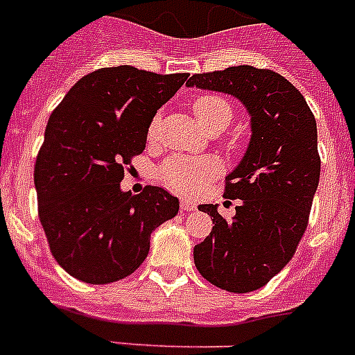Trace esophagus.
Wrapping results in <instances>:
<instances>
[{
	"mask_svg": "<svg viewBox=\"0 0 355 355\" xmlns=\"http://www.w3.org/2000/svg\"><path fill=\"white\" fill-rule=\"evenodd\" d=\"M180 209L186 211V213H191V211L196 209V204H195V202L186 200V198H184V200L180 202Z\"/></svg>",
	"mask_w": 355,
	"mask_h": 355,
	"instance_id": "esophagus-1",
	"label": "esophagus"
}]
</instances>
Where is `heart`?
Returning <instances> with one entry per match:
<instances>
[{"label":"heart","mask_w":355,"mask_h":355,"mask_svg":"<svg viewBox=\"0 0 355 355\" xmlns=\"http://www.w3.org/2000/svg\"><path fill=\"white\" fill-rule=\"evenodd\" d=\"M191 110L198 122L211 133L222 132L233 119V108L227 99L216 94H200L191 101ZM159 130V117H153L148 126V137L155 139ZM220 171V164L211 157H171L160 166L164 184L186 195L200 193Z\"/></svg>","instance_id":"obj_1"}]
</instances>
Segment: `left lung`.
<instances>
[{
  "instance_id": "obj_1",
  "label": "left lung",
  "mask_w": 355,
  "mask_h": 355,
  "mask_svg": "<svg viewBox=\"0 0 355 355\" xmlns=\"http://www.w3.org/2000/svg\"><path fill=\"white\" fill-rule=\"evenodd\" d=\"M187 86L234 95L251 113V142L223 189L240 200L236 214L225 220L216 205H200L214 225L193 258L209 284L252 293L293 260L309 225L321 171L314 113L278 71L249 64L195 73Z\"/></svg>"
}]
</instances>
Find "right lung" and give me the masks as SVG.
Returning <instances> with one entry per match:
<instances>
[{"instance_id":"right-lung-1","label":"right lung","mask_w":355,"mask_h":355,"mask_svg":"<svg viewBox=\"0 0 355 355\" xmlns=\"http://www.w3.org/2000/svg\"><path fill=\"white\" fill-rule=\"evenodd\" d=\"M187 73L130 64L99 68L71 86L52 112L35 159L40 220L50 252L85 284H113L135 272L150 236L178 213V198L157 186L121 191L124 171L146 148L151 119Z\"/></svg>"}]
</instances>
